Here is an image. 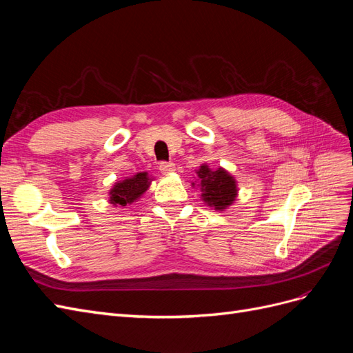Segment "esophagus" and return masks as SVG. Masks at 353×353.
Instances as JSON below:
<instances>
[{
	"label": "esophagus",
	"mask_w": 353,
	"mask_h": 353,
	"mask_svg": "<svg viewBox=\"0 0 353 353\" xmlns=\"http://www.w3.org/2000/svg\"><path fill=\"white\" fill-rule=\"evenodd\" d=\"M159 169L163 175H169V174L175 172V165L172 162H162L159 165Z\"/></svg>",
	"instance_id": "esophagus-1"
}]
</instances>
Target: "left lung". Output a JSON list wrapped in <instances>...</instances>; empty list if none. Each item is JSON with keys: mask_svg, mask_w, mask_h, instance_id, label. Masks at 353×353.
<instances>
[{"mask_svg": "<svg viewBox=\"0 0 353 353\" xmlns=\"http://www.w3.org/2000/svg\"><path fill=\"white\" fill-rule=\"evenodd\" d=\"M201 199L208 206L215 210H223L231 206L237 197L239 188L234 176L223 168L212 170L206 163L201 165L197 170ZM196 183H193V187Z\"/></svg>", "mask_w": 353, "mask_h": 353, "instance_id": "8db88e82", "label": "left lung"}]
</instances>
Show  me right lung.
Returning <instances> with one entry per match:
<instances>
[{"instance_id": "add662e5", "label": "right lung", "mask_w": 353, "mask_h": 353, "mask_svg": "<svg viewBox=\"0 0 353 353\" xmlns=\"http://www.w3.org/2000/svg\"><path fill=\"white\" fill-rule=\"evenodd\" d=\"M152 178H148L147 172H138L134 176L126 178L123 181H119L113 185V188L109 191L110 203L113 206H126L131 205L135 200L141 197L145 191L150 187Z\"/></svg>"}]
</instances>
